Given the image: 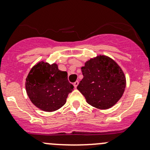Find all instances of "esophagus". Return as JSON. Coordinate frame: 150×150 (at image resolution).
Returning a JSON list of instances; mask_svg holds the SVG:
<instances>
[{
    "mask_svg": "<svg viewBox=\"0 0 150 150\" xmlns=\"http://www.w3.org/2000/svg\"><path fill=\"white\" fill-rule=\"evenodd\" d=\"M78 83H79V82H78V81H75V82L74 83H73V86H74V87H75V88H77V86H78Z\"/></svg>",
    "mask_w": 150,
    "mask_h": 150,
    "instance_id": "34e87169",
    "label": "esophagus"
}]
</instances>
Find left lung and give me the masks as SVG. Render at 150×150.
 <instances>
[{
    "instance_id": "left-lung-1",
    "label": "left lung",
    "mask_w": 150,
    "mask_h": 150,
    "mask_svg": "<svg viewBox=\"0 0 150 150\" xmlns=\"http://www.w3.org/2000/svg\"><path fill=\"white\" fill-rule=\"evenodd\" d=\"M83 78L77 88L88 104L107 110L117 103L125 91L126 80L120 67L109 57L99 55L81 67Z\"/></svg>"
}]
</instances>
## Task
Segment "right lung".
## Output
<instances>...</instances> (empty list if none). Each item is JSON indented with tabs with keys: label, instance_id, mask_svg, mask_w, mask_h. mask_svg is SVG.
Returning <instances> with one entry per match:
<instances>
[{
	"label": "right lung",
	"instance_id": "obj_1",
	"mask_svg": "<svg viewBox=\"0 0 150 150\" xmlns=\"http://www.w3.org/2000/svg\"><path fill=\"white\" fill-rule=\"evenodd\" d=\"M32 103L40 110L54 112L66 103L74 86L68 81L67 72L58 69L56 63L40 62L32 67L25 82Z\"/></svg>",
	"mask_w": 150,
	"mask_h": 150
}]
</instances>
